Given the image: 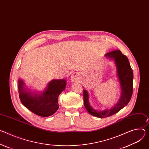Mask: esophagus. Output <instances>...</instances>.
Instances as JSON below:
<instances>
[{
  "label": "esophagus",
  "mask_w": 149,
  "mask_h": 149,
  "mask_svg": "<svg viewBox=\"0 0 149 149\" xmlns=\"http://www.w3.org/2000/svg\"><path fill=\"white\" fill-rule=\"evenodd\" d=\"M79 78H80L79 75L77 73H74L71 75L70 79L71 82L74 83V82H78Z\"/></svg>",
  "instance_id": "obj_1"
}]
</instances>
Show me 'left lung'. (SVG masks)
<instances>
[{
    "instance_id": "8db88e82",
    "label": "left lung",
    "mask_w": 149,
    "mask_h": 149,
    "mask_svg": "<svg viewBox=\"0 0 149 149\" xmlns=\"http://www.w3.org/2000/svg\"><path fill=\"white\" fill-rule=\"evenodd\" d=\"M105 56L115 61L121 89V96L119 102L113 108L101 112L96 111L90 106L88 93L87 90H83L84 104L86 109L91 115L100 118L113 115L123 109L130 101L133 91V72L128 58L123 55L119 50L108 52Z\"/></svg>"
}]
</instances>
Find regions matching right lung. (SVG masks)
Listing matches in <instances>:
<instances>
[{
    "label": "right lung",
    "instance_id": "right-lung-1",
    "mask_svg": "<svg viewBox=\"0 0 149 149\" xmlns=\"http://www.w3.org/2000/svg\"><path fill=\"white\" fill-rule=\"evenodd\" d=\"M66 81L53 79L48 84L42 94H33L25 88L22 79L18 81L19 97L22 104L33 113L40 116L47 117L55 113L59 109L58 97L65 90Z\"/></svg>",
    "mask_w": 149,
    "mask_h": 149
}]
</instances>
